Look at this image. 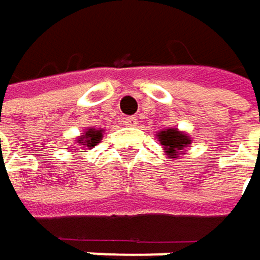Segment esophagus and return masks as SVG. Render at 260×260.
<instances>
[{
  "instance_id": "1",
  "label": "esophagus",
  "mask_w": 260,
  "mask_h": 260,
  "mask_svg": "<svg viewBox=\"0 0 260 260\" xmlns=\"http://www.w3.org/2000/svg\"><path fill=\"white\" fill-rule=\"evenodd\" d=\"M122 124L127 125V127H136L138 125V118L136 116H125L122 119Z\"/></svg>"
}]
</instances>
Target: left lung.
Segmentation results:
<instances>
[{
	"mask_svg": "<svg viewBox=\"0 0 260 260\" xmlns=\"http://www.w3.org/2000/svg\"><path fill=\"white\" fill-rule=\"evenodd\" d=\"M160 145L165 150V154L171 159H177L185 154L186 148L192 144V139L179 128H164L156 133Z\"/></svg>",
	"mask_w": 260,
	"mask_h": 260,
	"instance_id": "left-lung-1",
	"label": "left lung"
}]
</instances>
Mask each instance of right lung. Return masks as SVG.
I'll return each mask as SVG.
<instances>
[{"mask_svg":"<svg viewBox=\"0 0 260 260\" xmlns=\"http://www.w3.org/2000/svg\"><path fill=\"white\" fill-rule=\"evenodd\" d=\"M103 133L104 130L103 128H95V127H90L87 130H84V133H81L75 144L77 145H83V147H87V148H93L95 145H98L103 139Z\"/></svg>","mask_w":260,"mask_h":260,"instance_id":"obj_1","label":"right lung"}]
</instances>
